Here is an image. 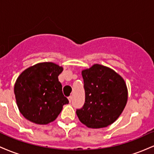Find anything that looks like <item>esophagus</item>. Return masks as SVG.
<instances>
[{
    "instance_id": "obj_1",
    "label": "esophagus",
    "mask_w": 154,
    "mask_h": 154,
    "mask_svg": "<svg viewBox=\"0 0 154 154\" xmlns=\"http://www.w3.org/2000/svg\"><path fill=\"white\" fill-rule=\"evenodd\" d=\"M72 96H69V97H68V100H69V101L70 102V103H71V101H72Z\"/></svg>"
}]
</instances>
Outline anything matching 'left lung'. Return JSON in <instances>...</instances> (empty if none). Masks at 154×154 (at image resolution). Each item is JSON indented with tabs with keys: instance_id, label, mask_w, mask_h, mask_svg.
Segmentation results:
<instances>
[{
	"instance_id": "obj_1",
	"label": "left lung",
	"mask_w": 154,
	"mask_h": 154,
	"mask_svg": "<svg viewBox=\"0 0 154 154\" xmlns=\"http://www.w3.org/2000/svg\"><path fill=\"white\" fill-rule=\"evenodd\" d=\"M85 102L76 113L79 120L89 128H103L121 115L128 98L125 79L109 67L95 63L83 69Z\"/></svg>"
}]
</instances>
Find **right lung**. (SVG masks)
Wrapping results in <instances>:
<instances>
[{"label":"right lung","instance_id":"right-lung-1","mask_svg":"<svg viewBox=\"0 0 154 154\" xmlns=\"http://www.w3.org/2000/svg\"><path fill=\"white\" fill-rule=\"evenodd\" d=\"M62 66L53 62L38 63L23 71L16 80L17 106L26 119L48 125L57 118L69 100L63 95L59 75Z\"/></svg>","mask_w":154,"mask_h":154}]
</instances>
